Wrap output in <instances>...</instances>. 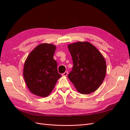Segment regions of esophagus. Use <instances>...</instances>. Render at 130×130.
I'll use <instances>...</instances> for the list:
<instances>
[{"mask_svg":"<svg viewBox=\"0 0 130 130\" xmlns=\"http://www.w3.org/2000/svg\"><path fill=\"white\" fill-rule=\"evenodd\" d=\"M68 71H65V73H63L62 74V75L63 76H67L68 75Z\"/></svg>","mask_w":130,"mask_h":130,"instance_id":"esophagus-1","label":"esophagus"}]
</instances>
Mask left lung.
Returning <instances> with one entry per match:
<instances>
[{
	"mask_svg": "<svg viewBox=\"0 0 130 130\" xmlns=\"http://www.w3.org/2000/svg\"><path fill=\"white\" fill-rule=\"evenodd\" d=\"M68 47L73 62L68 78L80 93L88 94L95 92L106 74V62L103 55L88 42L71 43Z\"/></svg>",
	"mask_w": 130,
	"mask_h": 130,
	"instance_id": "left-lung-1",
	"label": "left lung"
}]
</instances>
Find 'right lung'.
Instances as JSON below:
<instances>
[{
  "label": "right lung",
  "mask_w": 130,
  "mask_h": 130,
  "mask_svg": "<svg viewBox=\"0 0 130 130\" xmlns=\"http://www.w3.org/2000/svg\"><path fill=\"white\" fill-rule=\"evenodd\" d=\"M55 50L56 46L52 44H40L31 52L24 62V79L30 92L35 95L48 96L61 77L54 59Z\"/></svg>",
  "instance_id": "right-lung-1"
}]
</instances>
